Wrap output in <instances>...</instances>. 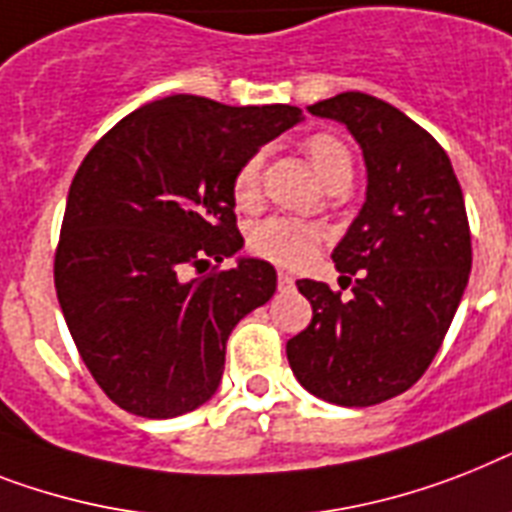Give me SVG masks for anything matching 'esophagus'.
Returning <instances> with one entry per match:
<instances>
[{
	"label": "esophagus",
	"mask_w": 512,
	"mask_h": 512,
	"mask_svg": "<svg viewBox=\"0 0 512 512\" xmlns=\"http://www.w3.org/2000/svg\"><path fill=\"white\" fill-rule=\"evenodd\" d=\"M292 286L294 278L289 273H284V270H278V289H292Z\"/></svg>",
	"instance_id": "obj_1"
}]
</instances>
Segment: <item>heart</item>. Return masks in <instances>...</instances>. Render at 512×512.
I'll return each instance as SVG.
<instances>
[{
	"mask_svg": "<svg viewBox=\"0 0 512 512\" xmlns=\"http://www.w3.org/2000/svg\"><path fill=\"white\" fill-rule=\"evenodd\" d=\"M305 155L313 162L315 173L321 176L326 186L342 178H352V155L344 147L342 139L334 134H313L305 139ZM260 173H263V155H252L239 165L231 184L234 202L242 210H252L260 199ZM321 228L305 220L294 218H268L257 223L249 234V247L252 252L270 263L286 265V268H299L313 260V255L321 247Z\"/></svg>",
	"mask_w": 512,
	"mask_h": 512,
	"instance_id": "1",
	"label": "heart"
}]
</instances>
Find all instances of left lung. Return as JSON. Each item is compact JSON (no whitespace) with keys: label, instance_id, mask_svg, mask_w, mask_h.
I'll list each match as a JSON object with an SVG mask.
<instances>
[{"label":"left lung","instance_id":"obj_1","mask_svg":"<svg viewBox=\"0 0 512 512\" xmlns=\"http://www.w3.org/2000/svg\"><path fill=\"white\" fill-rule=\"evenodd\" d=\"M307 110L342 123L363 149L365 202L334 249L352 297L302 278L310 326L286 342L307 392L368 407L426 373L471 273V228L458 176L434 136L384 99L344 91Z\"/></svg>","mask_w":512,"mask_h":512}]
</instances>
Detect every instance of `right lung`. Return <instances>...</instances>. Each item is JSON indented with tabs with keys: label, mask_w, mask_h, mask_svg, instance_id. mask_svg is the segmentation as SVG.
Masks as SVG:
<instances>
[{
	"label": "right lung",
	"mask_w": 512,
	"mask_h": 512,
	"mask_svg": "<svg viewBox=\"0 0 512 512\" xmlns=\"http://www.w3.org/2000/svg\"><path fill=\"white\" fill-rule=\"evenodd\" d=\"M292 105L231 107L173 94L139 107L83 157L68 191L54 289L70 336L112 402L176 418L218 392L236 323L276 292L244 247L231 184L257 149L297 126Z\"/></svg>",
	"instance_id": "1"
}]
</instances>
